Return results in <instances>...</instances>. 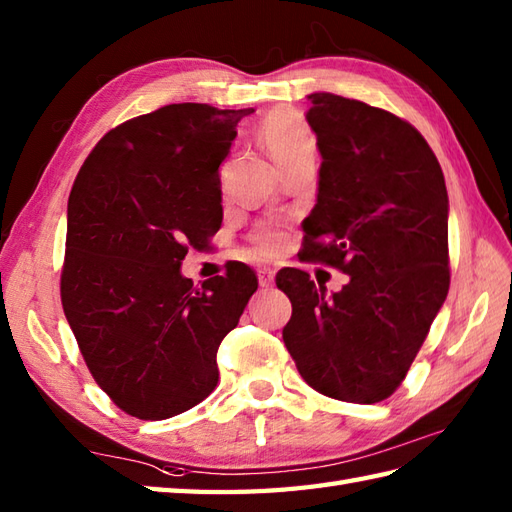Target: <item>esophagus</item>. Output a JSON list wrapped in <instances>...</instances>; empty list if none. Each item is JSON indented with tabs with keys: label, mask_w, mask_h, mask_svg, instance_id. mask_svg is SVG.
<instances>
[{
	"label": "esophagus",
	"mask_w": 512,
	"mask_h": 512,
	"mask_svg": "<svg viewBox=\"0 0 512 512\" xmlns=\"http://www.w3.org/2000/svg\"><path fill=\"white\" fill-rule=\"evenodd\" d=\"M257 277H259V286L268 288V286H273V281H275V270L273 268H259Z\"/></svg>",
	"instance_id": "obj_1"
}]
</instances>
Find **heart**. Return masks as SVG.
<instances>
[{"instance_id":"b5f03b06","label":"heart","mask_w":512,"mask_h":512,"mask_svg":"<svg viewBox=\"0 0 512 512\" xmlns=\"http://www.w3.org/2000/svg\"><path fill=\"white\" fill-rule=\"evenodd\" d=\"M259 138L281 171L317 156V138L306 118L288 107H279L264 118L259 125ZM253 248L264 257L275 255L284 248V233L273 226H262L253 235Z\"/></svg>"}]
</instances>
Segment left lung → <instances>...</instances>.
I'll use <instances>...</instances> for the list:
<instances>
[{
	"mask_svg": "<svg viewBox=\"0 0 512 512\" xmlns=\"http://www.w3.org/2000/svg\"><path fill=\"white\" fill-rule=\"evenodd\" d=\"M308 99L323 162L303 262L350 281L325 295L306 270H281L277 288L292 301L284 343L319 394L372 405L405 380L447 299V184L427 140L400 116L328 92Z\"/></svg>",
	"mask_w": 512,
	"mask_h": 512,
	"instance_id": "obj_1",
	"label": "left lung"
}]
</instances>
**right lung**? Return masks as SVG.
I'll return each instance as SVG.
<instances>
[{"mask_svg": "<svg viewBox=\"0 0 512 512\" xmlns=\"http://www.w3.org/2000/svg\"><path fill=\"white\" fill-rule=\"evenodd\" d=\"M255 112L176 103L110 129L68 200L61 303L92 378L140 420L189 411L220 378L217 347L257 290L242 262L202 288L180 275L222 224V160Z\"/></svg>", "mask_w": 512, "mask_h": 512, "instance_id": "1", "label": "right lung"}]
</instances>
